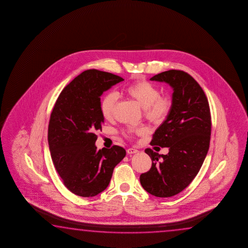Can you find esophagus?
<instances>
[{
	"mask_svg": "<svg viewBox=\"0 0 248 248\" xmlns=\"http://www.w3.org/2000/svg\"><path fill=\"white\" fill-rule=\"evenodd\" d=\"M138 150L137 149H135V148H128L127 150H126V153L128 154V155H133V154H136V153H138Z\"/></svg>",
	"mask_w": 248,
	"mask_h": 248,
	"instance_id": "1",
	"label": "esophagus"
}]
</instances>
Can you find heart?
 Instances as JSON below:
<instances>
[{"mask_svg":"<svg viewBox=\"0 0 248 248\" xmlns=\"http://www.w3.org/2000/svg\"><path fill=\"white\" fill-rule=\"evenodd\" d=\"M128 96L135 100L144 108L146 117L152 122L160 123L167 118L171 109L172 102L168 96L160 95V90L155 85L146 80H140L127 86L124 89ZM117 95L114 93H108L101 101V112L103 118L109 120L113 117V112L117 104ZM141 128H128L126 134L142 132Z\"/></svg>","mask_w":248,"mask_h":248,"instance_id":"heart-1","label":"heart"}]
</instances>
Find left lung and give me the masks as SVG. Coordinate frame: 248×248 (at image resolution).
Masks as SVG:
<instances>
[{"label":"left lung","mask_w":248,"mask_h":248,"mask_svg":"<svg viewBox=\"0 0 248 248\" xmlns=\"http://www.w3.org/2000/svg\"><path fill=\"white\" fill-rule=\"evenodd\" d=\"M172 88V105L166 120L153 135L152 146L168 147V155L147 148L152 167L140 181L156 197H172L192 182L209 149L210 108L205 93L187 73L168 70L152 77ZM154 147V148H155Z\"/></svg>","instance_id":"left-lung-1"}]
</instances>
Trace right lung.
I'll list each match as a JSON object with an SVG mask.
<instances>
[{"mask_svg":"<svg viewBox=\"0 0 248 248\" xmlns=\"http://www.w3.org/2000/svg\"><path fill=\"white\" fill-rule=\"evenodd\" d=\"M124 80L108 72H82L60 93L50 115L47 140L51 157L63 183L80 197H93L109 184L113 168L126 156L119 146L97 150L101 130L103 92Z\"/></svg>","mask_w":248,"mask_h":248,"instance_id":"1","label":"right lung"}]
</instances>
